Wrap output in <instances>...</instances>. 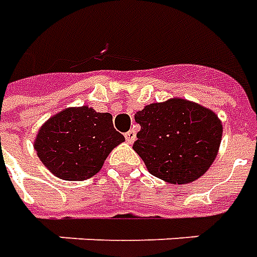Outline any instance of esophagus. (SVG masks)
Masks as SVG:
<instances>
[{
  "mask_svg": "<svg viewBox=\"0 0 257 257\" xmlns=\"http://www.w3.org/2000/svg\"><path fill=\"white\" fill-rule=\"evenodd\" d=\"M125 140H126L129 144H132L135 140H136V132H135L134 129H131V131H128V132L125 134Z\"/></svg>",
  "mask_w": 257,
  "mask_h": 257,
  "instance_id": "esophagus-1",
  "label": "esophagus"
}]
</instances>
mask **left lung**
I'll return each mask as SVG.
<instances>
[{"mask_svg":"<svg viewBox=\"0 0 257 257\" xmlns=\"http://www.w3.org/2000/svg\"><path fill=\"white\" fill-rule=\"evenodd\" d=\"M134 150L153 176L170 184L197 180L215 161L222 123L214 111L185 99L151 103L135 114Z\"/></svg>","mask_w":257,"mask_h":257,"instance_id":"1","label":"left lung"}]
</instances>
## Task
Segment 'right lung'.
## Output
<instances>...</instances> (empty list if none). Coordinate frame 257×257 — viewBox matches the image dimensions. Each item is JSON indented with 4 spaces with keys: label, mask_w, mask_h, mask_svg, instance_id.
Listing matches in <instances>:
<instances>
[{
    "label": "right lung",
    "mask_w": 257,
    "mask_h": 257,
    "mask_svg": "<svg viewBox=\"0 0 257 257\" xmlns=\"http://www.w3.org/2000/svg\"><path fill=\"white\" fill-rule=\"evenodd\" d=\"M125 138L114 129L109 113L81 106L51 117L35 140L42 163L66 181H81L99 172L110 151Z\"/></svg>",
    "instance_id": "1"
}]
</instances>
